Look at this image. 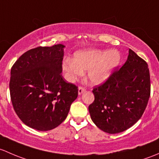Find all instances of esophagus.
Instances as JSON below:
<instances>
[{
    "mask_svg": "<svg viewBox=\"0 0 159 159\" xmlns=\"http://www.w3.org/2000/svg\"><path fill=\"white\" fill-rule=\"evenodd\" d=\"M84 92H86V89H85V88L82 87V86H80V87L78 88V94L79 95L83 94Z\"/></svg>",
    "mask_w": 159,
    "mask_h": 159,
    "instance_id": "obj_1",
    "label": "esophagus"
}]
</instances>
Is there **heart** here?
Segmentation results:
<instances>
[{"instance_id":"heart-1","label":"heart","mask_w":159,"mask_h":159,"mask_svg":"<svg viewBox=\"0 0 159 159\" xmlns=\"http://www.w3.org/2000/svg\"><path fill=\"white\" fill-rule=\"evenodd\" d=\"M120 60V53L115 49H86L76 51L73 60L65 58L62 62V70L70 83H75L83 76V71L87 70V79L91 84L100 85L109 79Z\"/></svg>"}]
</instances>
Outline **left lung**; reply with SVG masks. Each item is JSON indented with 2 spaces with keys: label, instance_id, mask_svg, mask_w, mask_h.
<instances>
[{
  "label": "left lung",
  "instance_id": "left-lung-1",
  "mask_svg": "<svg viewBox=\"0 0 159 159\" xmlns=\"http://www.w3.org/2000/svg\"><path fill=\"white\" fill-rule=\"evenodd\" d=\"M146 62L129 49L127 60L103 84L93 90L89 106L93 122L105 132L116 134L132 127L142 117L150 96Z\"/></svg>",
  "mask_w": 159,
  "mask_h": 159
}]
</instances>
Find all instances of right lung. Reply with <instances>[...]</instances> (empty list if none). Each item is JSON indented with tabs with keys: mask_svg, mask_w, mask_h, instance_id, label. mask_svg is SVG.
I'll use <instances>...</instances> for the list:
<instances>
[{
	"mask_svg": "<svg viewBox=\"0 0 159 159\" xmlns=\"http://www.w3.org/2000/svg\"><path fill=\"white\" fill-rule=\"evenodd\" d=\"M64 47L57 44L31 49L11 68V102L20 119L30 128L48 131L57 127L77 98V86L61 75Z\"/></svg>",
	"mask_w": 159,
	"mask_h": 159,
	"instance_id": "add662e5",
	"label": "right lung"
}]
</instances>
